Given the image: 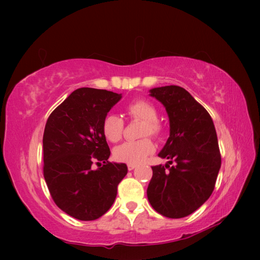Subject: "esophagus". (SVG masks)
<instances>
[{"mask_svg": "<svg viewBox=\"0 0 260 260\" xmlns=\"http://www.w3.org/2000/svg\"><path fill=\"white\" fill-rule=\"evenodd\" d=\"M136 168V164H127V169L128 171H133Z\"/></svg>", "mask_w": 260, "mask_h": 260, "instance_id": "esophagus-1", "label": "esophagus"}]
</instances>
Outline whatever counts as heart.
Masks as SVG:
<instances>
[{
    "label": "heart",
    "instance_id": "b5f03b06",
    "mask_svg": "<svg viewBox=\"0 0 260 260\" xmlns=\"http://www.w3.org/2000/svg\"><path fill=\"white\" fill-rule=\"evenodd\" d=\"M126 114L133 119L143 121L142 136L151 135L156 139H161L165 133V127L157 120V109L155 106L145 99H139L131 103L126 107ZM102 131L104 136L109 142H118L124 132V121L118 115L108 114L103 120ZM155 150L153 141L150 137H145L139 141H128L120 144L114 150L116 161L127 164H139L151 155Z\"/></svg>",
    "mask_w": 260,
    "mask_h": 260
}]
</instances>
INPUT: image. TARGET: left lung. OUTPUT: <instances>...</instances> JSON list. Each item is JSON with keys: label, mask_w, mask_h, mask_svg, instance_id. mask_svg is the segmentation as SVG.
Here are the masks:
<instances>
[{"label": "left lung", "mask_w": 260, "mask_h": 260, "mask_svg": "<svg viewBox=\"0 0 260 260\" xmlns=\"http://www.w3.org/2000/svg\"><path fill=\"white\" fill-rule=\"evenodd\" d=\"M170 119V137L159 157L169 164L152 167L147 198L156 212L179 219L193 213L212 194L221 167L211 116L189 91L179 86L153 88Z\"/></svg>", "instance_id": "left-lung-1"}]
</instances>
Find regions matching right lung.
<instances>
[{"mask_svg": "<svg viewBox=\"0 0 260 260\" xmlns=\"http://www.w3.org/2000/svg\"><path fill=\"white\" fill-rule=\"evenodd\" d=\"M121 95L79 88L49 116L43 133V176L54 203L75 219L96 220L106 213L127 174L124 163L108 161L102 125ZM93 160L102 168L91 169Z\"/></svg>", "mask_w": 260, "mask_h": 260, "instance_id": "right-lung-1", "label": "right lung"}]
</instances>
